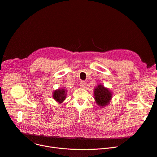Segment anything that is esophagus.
<instances>
[{
    "label": "esophagus",
    "mask_w": 157,
    "mask_h": 157,
    "mask_svg": "<svg viewBox=\"0 0 157 157\" xmlns=\"http://www.w3.org/2000/svg\"><path fill=\"white\" fill-rule=\"evenodd\" d=\"M86 85V83L84 81H81L80 82V86L82 87V88H84Z\"/></svg>",
    "instance_id": "1"
}]
</instances>
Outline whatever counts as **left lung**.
Masks as SVG:
<instances>
[{
	"label": "left lung",
	"instance_id": "left-lung-1",
	"mask_svg": "<svg viewBox=\"0 0 157 157\" xmlns=\"http://www.w3.org/2000/svg\"><path fill=\"white\" fill-rule=\"evenodd\" d=\"M112 92L108 88L101 85H99L94 90L95 100L100 106H105L107 105L112 98Z\"/></svg>",
	"mask_w": 157,
	"mask_h": 157
}]
</instances>
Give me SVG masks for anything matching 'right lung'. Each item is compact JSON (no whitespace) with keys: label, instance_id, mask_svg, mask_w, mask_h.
<instances>
[{"label":"right lung","instance_id":"1","mask_svg":"<svg viewBox=\"0 0 157 157\" xmlns=\"http://www.w3.org/2000/svg\"><path fill=\"white\" fill-rule=\"evenodd\" d=\"M66 97V93L65 89L56 90L53 93V98L59 103H62L65 100Z\"/></svg>","mask_w":157,"mask_h":157}]
</instances>
